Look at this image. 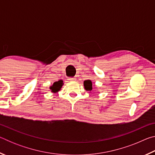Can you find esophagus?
Listing matches in <instances>:
<instances>
[{
	"label": "esophagus",
	"instance_id": "34e87169",
	"mask_svg": "<svg viewBox=\"0 0 155 155\" xmlns=\"http://www.w3.org/2000/svg\"><path fill=\"white\" fill-rule=\"evenodd\" d=\"M68 80H69V81H73V80H74V78H73V77H68Z\"/></svg>",
	"mask_w": 155,
	"mask_h": 155
}]
</instances>
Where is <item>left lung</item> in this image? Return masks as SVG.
Here are the masks:
<instances>
[{"label": "left lung", "instance_id": "8db88e82", "mask_svg": "<svg viewBox=\"0 0 155 155\" xmlns=\"http://www.w3.org/2000/svg\"><path fill=\"white\" fill-rule=\"evenodd\" d=\"M84 87L87 91L92 90V83L90 80H87L84 81Z\"/></svg>", "mask_w": 155, "mask_h": 155}]
</instances>
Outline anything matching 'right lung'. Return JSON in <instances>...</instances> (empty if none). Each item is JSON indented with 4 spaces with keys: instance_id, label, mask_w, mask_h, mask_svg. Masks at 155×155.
Returning <instances> with one entry per match:
<instances>
[{
    "instance_id": "right-lung-1",
    "label": "right lung",
    "mask_w": 155,
    "mask_h": 155,
    "mask_svg": "<svg viewBox=\"0 0 155 155\" xmlns=\"http://www.w3.org/2000/svg\"><path fill=\"white\" fill-rule=\"evenodd\" d=\"M62 84H63V81L60 80L59 81H56V82H54L53 83V85L51 87V90H52V91H53V92H57V91H58L60 88L62 87Z\"/></svg>"
}]
</instances>
